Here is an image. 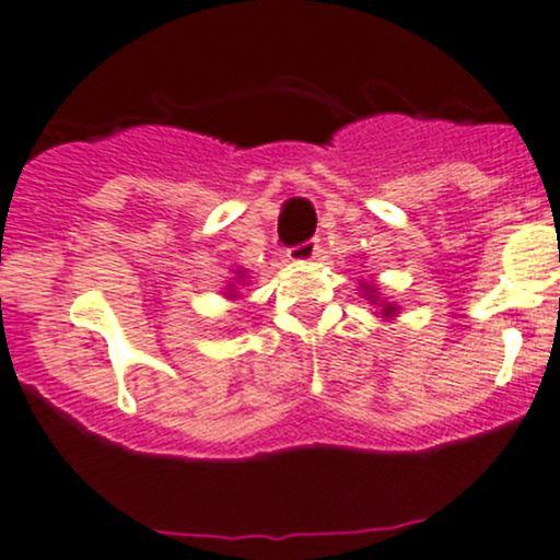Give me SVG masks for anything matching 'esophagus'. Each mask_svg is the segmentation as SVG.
Instances as JSON below:
<instances>
[{
    "mask_svg": "<svg viewBox=\"0 0 560 560\" xmlns=\"http://www.w3.org/2000/svg\"><path fill=\"white\" fill-rule=\"evenodd\" d=\"M319 252H322V241L308 238V241H303V244L290 246V249H287V257L295 262H303V260H314V257H319Z\"/></svg>",
    "mask_w": 560,
    "mask_h": 560,
    "instance_id": "1",
    "label": "esophagus"
}]
</instances>
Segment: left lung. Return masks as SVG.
Listing matches in <instances>:
<instances>
[{"label":"left lung","instance_id":"left-lung-1","mask_svg":"<svg viewBox=\"0 0 560 560\" xmlns=\"http://www.w3.org/2000/svg\"><path fill=\"white\" fill-rule=\"evenodd\" d=\"M362 290H364V292H368V295H364V298H368V300H378V298H375V295H373V292H375V290H373V287H370V284H364V287H362ZM392 311H394V305H386V308H384V314H392Z\"/></svg>","mask_w":560,"mask_h":560}]
</instances>
